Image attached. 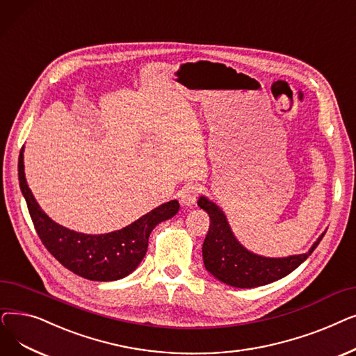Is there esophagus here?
Wrapping results in <instances>:
<instances>
[{
  "label": "esophagus",
  "instance_id": "obj_1",
  "mask_svg": "<svg viewBox=\"0 0 356 356\" xmlns=\"http://www.w3.org/2000/svg\"><path fill=\"white\" fill-rule=\"evenodd\" d=\"M201 193V187L198 184H188L185 185L182 188V191L179 193V201L182 202L184 206L187 207H193L197 201L198 194Z\"/></svg>",
  "mask_w": 356,
  "mask_h": 356
}]
</instances>
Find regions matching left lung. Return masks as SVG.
<instances>
[{"mask_svg":"<svg viewBox=\"0 0 356 356\" xmlns=\"http://www.w3.org/2000/svg\"><path fill=\"white\" fill-rule=\"evenodd\" d=\"M198 206L210 217V229L202 243L204 266L214 278L238 289H255L289 275L312 255L325 236L321 234L310 250L301 255L265 258L249 252L238 242L225 213L213 201L200 197Z\"/></svg>","mask_w":356,"mask_h":356,"instance_id":"8db88e82","label":"left lung"}]
</instances>
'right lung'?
I'll use <instances>...</instances> for the list:
<instances>
[{
	"label": "right lung",
	"mask_w": 356,
	"mask_h": 356,
	"mask_svg": "<svg viewBox=\"0 0 356 356\" xmlns=\"http://www.w3.org/2000/svg\"><path fill=\"white\" fill-rule=\"evenodd\" d=\"M23 147L19 156V181L31 222L44 248L74 274L91 281H115L127 277L146 255L149 236L161 222L174 217L179 204L168 201L136 222L106 234H86L55 223L38 204L24 175Z\"/></svg>",
	"instance_id": "obj_1"
}]
</instances>
